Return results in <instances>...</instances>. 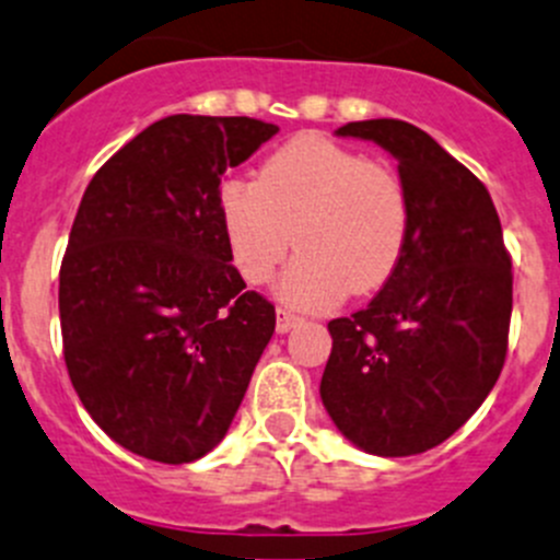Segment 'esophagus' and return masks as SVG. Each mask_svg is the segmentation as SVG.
Here are the masks:
<instances>
[{
    "label": "esophagus",
    "mask_w": 560,
    "mask_h": 560,
    "mask_svg": "<svg viewBox=\"0 0 560 560\" xmlns=\"http://www.w3.org/2000/svg\"><path fill=\"white\" fill-rule=\"evenodd\" d=\"M296 324H302V318L296 313L285 311V307H277V332H289Z\"/></svg>",
    "instance_id": "obj_1"
}]
</instances>
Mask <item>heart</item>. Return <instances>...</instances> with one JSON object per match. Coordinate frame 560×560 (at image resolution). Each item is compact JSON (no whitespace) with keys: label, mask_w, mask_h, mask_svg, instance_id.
I'll list each match as a JSON object with an SVG mask.
<instances>
[{"label":"heart","mask_w":560,"mask_h":560,"mask_svg":"<svg viewBox=\"0 0 560 560\" xmlns=\"http://www.w3.org/2000/svg\"><path fill=\"white\" fill-rule=\"evenodd\" d=\"M228 249L244 283L275 275L291 244L302 249L277 291L302 311L346 294H374L396 275L412 206L401 175L322 135L277 148L258 180L228 178L220 191Z\"/></svg>","instance_id":"obj_1"}]
</instances>
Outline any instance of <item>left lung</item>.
<instances>
[{
    "label": "left lung",
    "mask_w": 560,
    "mask_h": 560,
    "mask_svg": "<svg viewBox=\"0 0 560 560\" xmlns=\"http://www.w3.org/2000/svg\"><path fill=\"white\" fill-rule=\"evenodd\" d=\"M340 137L398 159L412 225L396 275L369 307L327 324L322 401L357 448L415 456L483 404L509 351L511 255L487 186L404 120H360Z\"/></svg>",
    "instance_id": "left-lung-1"
}]
</instances>
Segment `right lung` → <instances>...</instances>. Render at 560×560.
Wrapping results in <instances>:
<instances>
[{
	"mask_svg": "<svg viewBox=\"0 0 560 560\" xmlns=\"http://www.w3.org/2000/svg\"><path fill=\"white\" fill-rule=\"evenodd\" d=\"M277 131L170 115L84 189L60 266L62 354L90 418L131 454H209L275 332V305L231 264L220 186Z\"/></svg>",
	"mask_w": 560,
	"mask_h": 560,
	"instance_id": "obj_1",
	"label": "right lung"
}]
</instances>
